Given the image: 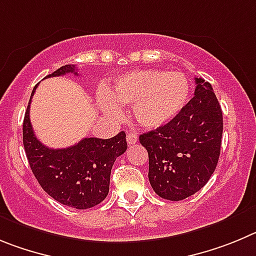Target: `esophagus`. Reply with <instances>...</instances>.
Listing matches in <instances>:
<instances>
[{
    "label": "esophagus",
    "mask_w": 256,
    "mask_h": 256,
    "mask_svg": "<svg viewBox=\"0 0 256 256\" xmlns=\"http://www.w3.org/2000/svg\"><path fill=\"white\" fill-rule=\"evenodd\" d=\"M126 140H128V145H132L138 142V136L134 132H128V136H126Z\"/></svg>",
    "instance_id": "34e87169"
}]
</instances>
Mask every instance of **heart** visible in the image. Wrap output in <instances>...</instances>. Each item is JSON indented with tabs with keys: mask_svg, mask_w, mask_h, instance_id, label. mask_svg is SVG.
Wrapping results in <instances>:
<instances>
[{
	"mask_svg": "<svg viewBox=\"0 0 256 256\" xmlns=\"http://www.w3.org/2000/svg\"><path fill=\"white\" fill-rule=\"evenodd\" d=\"M191 86L181 71L140 70L118 78L110 90L96 92V104L110 116H120L121 104L132 106L135 120L145 128H156L174 118L190 98Z\"/></svg>",
	"mask_w": 256,
	"mask_h": 256,
	"instance_id": "1",
	"label": "heart"
}]
</instances>
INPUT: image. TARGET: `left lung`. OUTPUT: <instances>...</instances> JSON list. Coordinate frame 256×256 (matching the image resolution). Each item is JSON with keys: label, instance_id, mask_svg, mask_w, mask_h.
Here are the masks:
<instances>
[{"label": "left lung", "instance_id": "obj_1", "mask_svg": "<svg viewBox=\"0 0 256 256\" xmlns=\"http://www.w3.org/2000/svg\"><path fill=\"white\" fill-rule=\"evenodd\" d=\"M194 96L166 125L142 134L149 156V182L156 195L178 202L194 195L217 167L222 110L209 82L195 78Z\"/></svg>", "mask_w": 256, "mask_h": 256}]
</instances>
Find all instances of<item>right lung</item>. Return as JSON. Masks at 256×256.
<instances>
[{
    "mask_svg": "<svg viewBox=\"0 0 256 256\" xmlns=\"http://www.w3.org/2000/svg\"><path fill=\"white\" fill-rule=\"evenodd\" d=\"M75 74V65H65L47 78ZM36 86L22 124V142L32 172L50 196L64 206L88 209L98 206L110 191L111 170L117 156L128 149L126 134L121 131L111 139L84 138L78 144L64 149H52L36 139L29 111Z\"/></svg>",
    "mask_w": 256,
    "mask_h": 256,
    "instance_id": "right-lung-1",
    "label": "right lung"
}]
</instances>
